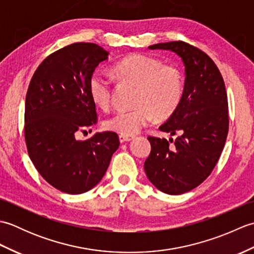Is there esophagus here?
<instances>
[{
    "mask_svg": "<svg viewBox=\"0 0 254 254\" xmlns=\"http://www.w3.org/2000/svg\"><path fill=\"white\" fill-rule=\"evenodd\" d=\"M134 137H135L134 135H123V134H120V136H119V138H120V142H121V143L132 141V139H133Z\"/></svg>",
    "mask_w": 254,
    "mask_h": 254,
    "instance_id": "obj_1",
    "label": "esophagus"
}]
</instances>
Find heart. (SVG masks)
<instances>
[{
	"label": "heart",
	"instance_id": "heart-1",
	"mask_svg": "<svg viewBox=\"0 0 254 254\" xmlns=\"http://www.w3.org/2000/svg\"><path fill=\"white\" fill-rule=\"evenodd\" d=\"M113 73L122 80L136 86L131 109H120L105 121V127L123 135H134L152 122L170 117L179 107L185 93V78L179 68L166 65L146 55L123 58L113 66ZM91 100L102 110L112 102V82L107 74L96 71L89 78Z\"/></svg>",
	"mask_w": 254,
	"mask_h": 254
}]
</instances>
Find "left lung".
Listing matches in <instances>:
<instances>
[{
  "instance_id": "8db88e82",
  "label": "left lung",
  "mask_w": 254,
  "mask_h": 254,
  "mask_svg": "<svg viewBox=\"0 0 254 254\" xmlns=\"http://www.w3.org/2000/svg\"><path fill=\"white\" fill-rule=\"evenodd\" d=\"M148 48L176 52L185 64L182 100L159 127L180 135L175 141L148 136L152 150L144 164L147 178L158 190L178 195L201 185L217 164L229 127L227 93L216 64L198 48L185 41Z\"/></svg>"
}]
</instances>
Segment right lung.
I'll use <instances>...</instances> for the list:
<instances>
[{"label":"right lung","mask_w":254,"mask_h":254,"mask_svg":"<svg viewBox=\"0 0 254 254\" xmlns=\"http://www.w3.org/2000/svg\"><path fill=\"white\" fill-rule=\"evenodd\" d=\"M108 56L98 45L75 42L48 56L29 83L24 126L27 150L41 177L62 192L80 194L93 189L120 145L111 131L86 141L75 138L98 121L88 82Z\"/></svg>","instance_id":"1"}]
</instances>
